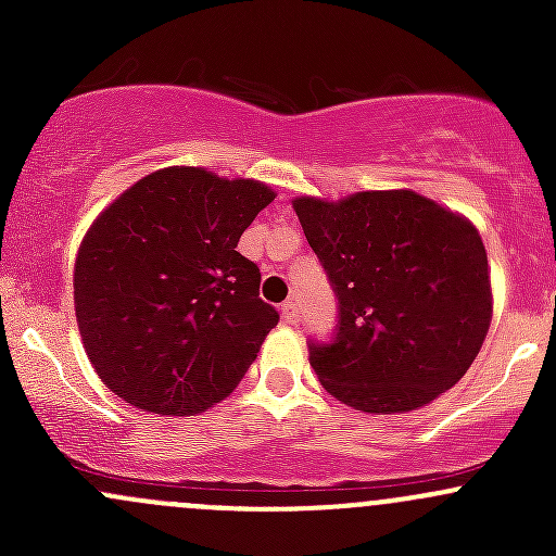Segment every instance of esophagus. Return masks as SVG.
<instances>
[{"instance_id":"34e87169","label":"esophagus","mask_w":556,"mask_h":556,"mask_svg":"<svg viewBox=\"0 0 556 556\" xmlns=\"http://www.w3.org/2000/svg\"><path fill=\"white\" fill-rule=\"evenodd\" d=\"M282 319L288 325H295L301 319V312H299V304L295 301H285L282 304Z\"/></svg>"}]
</instances>
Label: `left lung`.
Returning <instances> with one entry per match:
<instances>
[{"label":"left lung","instance_id":"8db88e82","mask_svg":"<svg viewBox=\"0 0 556 556\" xmlns=\"http://www.w3.org/2000/svg\"><path fill=\"white\" fill-rule=\"evenodd\" d=\"M293 206L339 301L330 339H309L325 390L357 412L395 414L457 384L492 317L479 231L412 190Z\"/></svg>","mask_w":556,"mask_h":556}]
</instances>
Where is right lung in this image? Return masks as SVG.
I'll use <instances>...</instances> for the list:
<instances>
[{"mask_svg": "<svg viewBox=\"0 0 556 556\" xmlns=\"http://www.w3.org/2000/svg\"><path fill=\"white\" fill-rule=\"evenodd\" d=\"M274 193L252 179L174 166L99 215L75 263V312L93 368L155 414H199L228 395L279 312L237 252Z\"/></svg>", "mask_w": 556, "mask_h": 556, "instance_id": "right-lung-1", "label": "right lung"}]
</instances>
